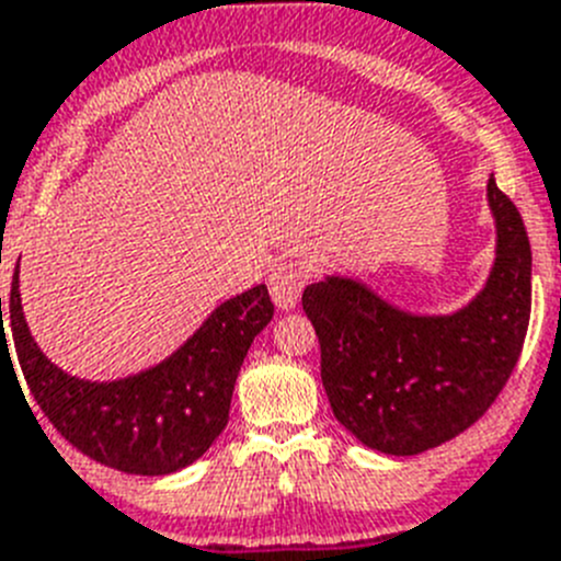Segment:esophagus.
Masks as SVG:
<instances>
[{
    "mask_svg": "<svg viewBox=\"0 0 561 561\" xmlns=\"http://www.w3.org/2000/svg\"><path fill=\"white\" fill-rule=\"evenodd\" d=\"M306 277L300 272V266L295 264H280L275 272L270 275V291L272 300H275L277 309L291 311L300 300V291H304Z\"/></svg>",
    "mask_w": 561,
    "mask_h": 561,
    "instance_id": "1",
    "label": "esophagus"
}]
</instances>
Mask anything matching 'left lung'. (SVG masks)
Masks as SVG:
<instances>
[{
	"label": "left lung",
	"instance_id": "obj_1",
	"mask_svg": "<svg viewBox=\"0 0 561 561\" xmlns=\"http://www.w3.org/2000/svg\"><path fill=\"white\" fill-rule=\"evenodd\" d=\"M485 199L494 264L483 289L449 314L401 309L351 275L306 286L334 419L376 453L419 455L455 438L492 408L517 365L531 317V244L494 176Z\"/></svg>",
	"mask_w": 561,
	"mask_h": 561
}]
</instances>
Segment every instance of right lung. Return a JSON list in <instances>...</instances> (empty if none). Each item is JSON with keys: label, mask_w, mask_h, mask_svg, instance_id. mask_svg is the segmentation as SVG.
Here are the masks:
<instances>
[{"label": "right lung", "mask_w": 561, "mask_h": 561, "mask_svg": "<svg viewBox=\"0 0 561 561\" xmlns=\"http://www.w3.org/2000/svg\"><path fill=\"white\" fill-rule=\"evenodd\" d=\"M8 314L2 320L0 297V362L13 365L10 329L19 368L53 427L98 463L157 478L199 460L227 427L238 370L275 306L264 284L252 286L216 306L171 356L112 381L78 379L44 356L24 320L19 264Z\"/></svg>", "instance_id": "right-lung-1"}]
</instances>
